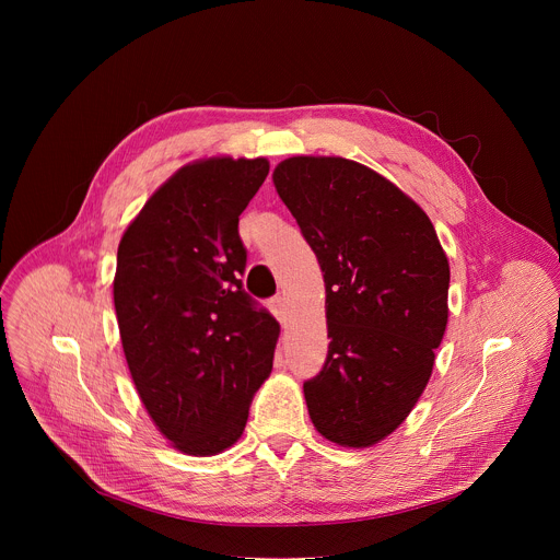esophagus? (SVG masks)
I'll list each match as a JSON object with an SVG mask.
<instances>
[{"label":"esophagus","mask_w":560,"mask_h":560,"mask_svg":"<svg viewBox=\"0 0 560 560\" xmlns=\"http://www.w3.org/2000/svg\"><path fill=\"white\" fill-rule=\"evenodd\" d=\"M270 307L275 312V316L279 318V322L285 326V318H288V305H285V296H275L270 301Z\"/></svg>","instance_id":"1"}]
</instances>
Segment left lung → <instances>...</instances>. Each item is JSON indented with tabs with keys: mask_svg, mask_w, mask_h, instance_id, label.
Segmentation results:
<instances>
[{
	"mask_svg": "<svg viewBox=\"0 0 560 560\" xmlns=\"http://www.w3.org/2000/svg\"><path fill=\"white\" fill-rule=\"evenodd\" d=\"M326 281L328 357L303 383L318 434L370 447L423 394L447 326L450 264L430 217L343 156H290L272 173Z\"/></svg>",
	"mask_w": 560,
	"mask_h": 560,
	"instance_id": "8db88e82",
	"label": "left lung"
}]
</instances>
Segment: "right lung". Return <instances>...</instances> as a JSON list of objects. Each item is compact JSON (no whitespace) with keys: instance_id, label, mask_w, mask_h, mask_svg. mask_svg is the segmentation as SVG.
I'll use <instances>...</instances> for the list:
<instances>
[{"instance_id":"add662e5","label":"right lung","mask_w":560,"mask_h":560,"mask_svg":"<svg viewBox=\"0 0 560 560\" xmlns=\"http://www.w3.org/2000/svg\"><path fill=\"white\" fill-rule=\"evenodd\" d=\"M268 159L212 156L179 168L126 228L113 283L130 376L173 447L212 456L244 434L272 372L277 318L244 290L238 214Z\"/></svg>"}]
</instances>
